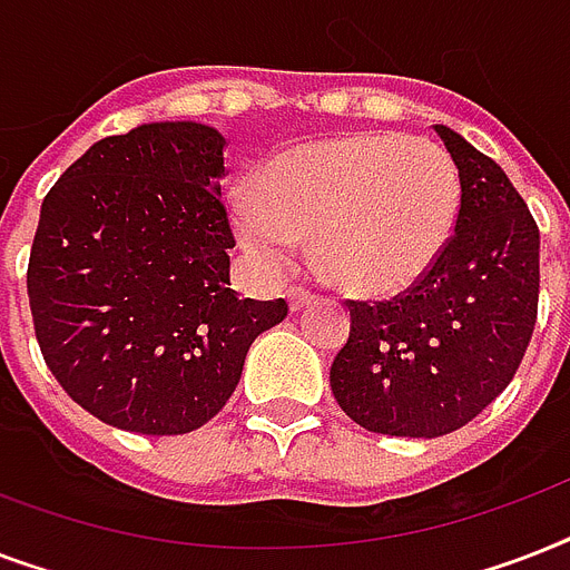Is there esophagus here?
I'll return each mask as SVG.
<instances>
[{
    "mask_svg": "<svg viewBox=\"0 0 570 570\" xmlns=\"http://www.w3.org/2000/svg\"><path fill=\"white\" fill-rule=\"evenodd\" d=\"M286 302H289V307H293V311H302V307H307V304L316 302V295L307 293V289H302V286H289V289H286Z\"/></svg>",
    "mask_w": 570,
    "mask_h": 570,
    "instance_id": "34e87169",
    "label": "esophagus"
}]
</instances>
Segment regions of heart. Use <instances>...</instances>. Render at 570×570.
<instances>
[{"label":"heart","mask_w":570,"mask_h":570,"mask_svg":"<svg viewBox=\"0 0 570 570\" xmlns=\"http://www.w3.org/2000/svg\"><path fill=\"white\" fill-rule=\"evenodd\" d=\"M461 209L452 156L429 138L352 132L275 156L257 191L233 195L242 248L281 266L311 233L313 266L340 289L393 295L450 245Z\"/></svg>","instance_id":"1"}]
</instances>
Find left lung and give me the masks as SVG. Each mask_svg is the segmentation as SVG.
Returning a JSON list of instances; mask_svg holds the SVG:
<instances>
[{
	"label": "left lung",
	"mask_w": 570,
	"mask_h": 570,
	"mask_svg": "<svg viewBox=\"0 0 570 570\" xmlns=\"http://www.w3.org/2000/svg\"><path fill=\"white\" fill-rule=\"evenodd\" d=\"M459 168L450 245L390 302H348L352 331L331 364L337 405L366 432L441 438L514 379L539 316V227L494 159L434 127Z\"/></svg>",
	"instance_id": "left-lung-1"
}]
</instances>
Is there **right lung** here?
<instances>
[{
	"mask_svg": "<svg viewBox=\"0 0 570 570\" xmlns=\"http://www.w3.org/2000/svg\"><path fill=\"white\" fill-rule=\"evenodd\" d=\"M224 136L141 124L91 145L40 206L29 304L49 373L102 423L186 434L239 384L286 302L230 289Z\"/></svg>",
	"mask_w": 570,
	"mask_h": 570,
	"instance_id": "right-lung-1",
	"label": "right lung"
}]
</instances>
